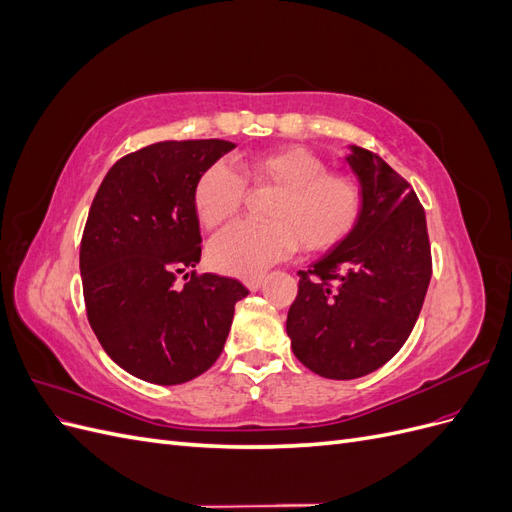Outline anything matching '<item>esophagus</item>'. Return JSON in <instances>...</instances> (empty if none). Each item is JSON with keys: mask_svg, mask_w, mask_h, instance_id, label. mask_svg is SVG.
<instances>
[{"mask_svg": "<svg viewBox=\"0 0 512 512\" xmlns=\"http://www.w3.org/2000/svg\"><path fill=\"white\" fill-rule=\"evenodd\" d=\"M245 286H247V288H250L252 292H254V290H258V288L262 286V277H250V280H247V282H245Z\"/></svg>", "mask_w": 512, "mask_h": 512, "instance_id": "esophagus-1", "label": "esophagus"}]
</instances>
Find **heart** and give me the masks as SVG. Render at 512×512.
Wrapping results in <instances>:
<instances>
[{"instance_id":"obj_1","label":"heart","mask_w":512,"mask_h":512,"mask_svg":"<svg viewBox=\"0 0 512 512\" xmlns=\"http://www.w3.org/2000/svg\"><path fill=\"white\" fill-rule=\"evenodd\" d=\"M245 185L275 190L265 224L241 222L209 243V265L226 275L258 277L292 252L324 254L342 245L363 218L365 196L350 175L331 173L318 153L277 147L237 160V173L213 162L198 175L192 203L198 222L218 228L243 209Z\"/></svg>"}]
</instances>
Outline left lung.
Here are the masks:
<instances>
[{"label":"left lung","instance_id":"obj_1","mask_svg":"<svg viewBox=\"0 0 512 512\" xmlns=\"http://www.w3.org/2000/svg\"><path fill=\"white\" fill-rule=\"evenodd\" d=\"M365 196L352 235L299 271L286 331L314 374L354 380L391 361L406 344L431 280L425 209L412 185L376 153L348 156Z\"/></svg>","mask_w":512,"mask_h":512}]
</instances>
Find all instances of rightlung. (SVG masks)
<instances>
[{"mask_svg":"<svg viewBox=\"0 0 512 512\" xmlns=\"http://www.w3.org/2000/svg\"><path fill=\"white\" fill-rule=\"evenodd\" d=\"M235 147L218 138L143 147L113 164L91 203L79 258L87 320L104 352L145 382L205 374L250 292L194 271L203 252L194 183Z\"/></svg>","mask_w":512,"mask_h":512,"instance_id":"add662e5","label":"right lung"}]
</instances>
